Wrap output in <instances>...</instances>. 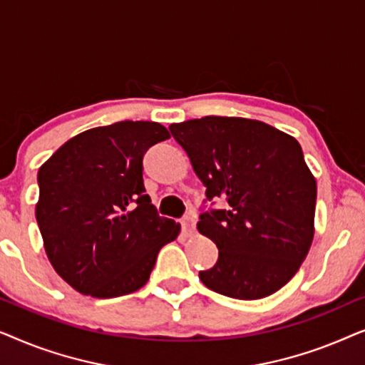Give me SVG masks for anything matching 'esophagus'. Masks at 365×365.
<instances>
[{"label": "esophagus", "instance_id": "34e87169", "mask_svg": "<svg viewBox=\"0 0 365 365\" xmlns=\"http://www.w3.org/2000/svg\"><path fill=\"white\" fill-rule=\"evenodd\" d=\"M181 226L186 232L191 234L194 231V227H196V217L192 216V214H187V216H184L181 219Z\"/></svg>", "mask_w": 365, "mask_h": 365}]
</instances>
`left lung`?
Masks as SVG:
<instances>
[{
  "mask_svg": "<svg viewBox=\"0 0 365 365\" xmlns=\"http://www.w3.org/2000/svg\"><path fill=\"white\" fill-rule=\"evenodd\" d=\"M169 129L206 186L207 201L227 202L199 216V232L219 249L214 267L199 272L204 286L242 301L286 286L314 239L317 184L301 144L246 118L206 116Z\"/></svg>",
  "mask_w": 365,
  "mask_h": 365,
  "instance_id": "left-lung-1",
  "label": "left lung"
}]
</instances>
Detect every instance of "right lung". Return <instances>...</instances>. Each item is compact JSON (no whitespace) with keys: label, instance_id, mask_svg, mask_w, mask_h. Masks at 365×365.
<instances>
[{"label":"right lung","instance_id":"1","mask_svg":"<svg viewBox=\"0 0 365 365\" xmlns=\"http://www.w3.org/2000/svg\"><path fill=\"white\" fill-rule=\"evenodd\" d=\"M169 139L151 121L88 129L38 171L36 221L59 276L84 296L119 297L148 282L181 226L161 217L143 182V156Z\"/></svg>","mask_w":365,"mask_h":365}]
</instances>
